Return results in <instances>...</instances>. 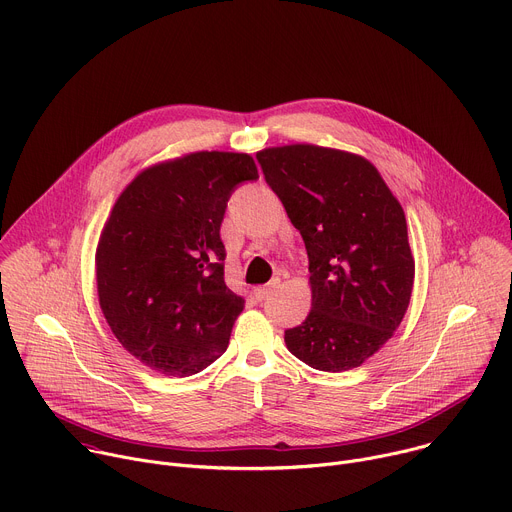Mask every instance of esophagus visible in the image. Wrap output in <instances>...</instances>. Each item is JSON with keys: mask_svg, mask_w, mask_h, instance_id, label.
<instances>
[{"mask_svg": "<svg viewBox=\"0 0 512 512\" xmlns=\"http://www.w3.org/2000/svg\"><path fill=\"white\" fill-rule=\"evenodd\" d=\"M277 285H279V279H273V281H269L267 285H259V287H255V289H253V296H255V300H259V302H261V300H265L269 291H273Z\"/></svg>", "mask_w": 512, "mask_h": 512, "instance_id": "34e87169", "label": "esophagus"}]
</instances>
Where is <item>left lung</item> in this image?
<instances>
[{
  "instance_id": "obj_1",
  "label": "left lung",
  "mask_w": 512,
  "mask_h": 512,
  "mask_svg": "<svg viewBox=\"0 0 512 512\" xmlns=\"http://www.w3.org/2000/svg\"><path fill=\"white\" fill-rule=\"evenodd\" d=\"M257 162L308 251L312 310L285 330L287 350L308 367L340 373L373 356L399 328L415 261L405 212L362 156L294 143Z\"/></svg>"
}]
</instances>
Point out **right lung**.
<instances>
[{
  "mask_svg": "<svg viewBox=\"0 0 512 512\" xmlns=\"http://www.w3.org/2000/svg\"><path fill=\"white\" fill-rule=\"evenodd\" d=\"M249 154L194 152L143 170L117 198L95 265L99 304L121 346L190 377L221 356L245 300L225 283L221 223Z\"/></svg>",
  "mask_w": 512,
  "mask_h": 512,
  "instance_id": "obj_1",
  "label": "right lung"
}]
</instances>
